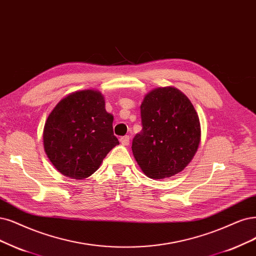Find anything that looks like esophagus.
Listing matches in <instances>:
<instances>
[{"mask_svg":"<svg viewBox=\"0 0 256 256\" xmlns=\"http://www.w3.org/2000/svg\"><path fill=\"white\" fill-rule=\"evenodd\" d=\"M120 142L122 146H128L130 144V137L128 136H123L120 138Z\"/></svg>","mask_w":256,"mask_h":256,"instance_id":"34e87169","label":"esophagus"}]
</instances>
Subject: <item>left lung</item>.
<instances>
[{
    "mask_svg": "<svg viewBox=\"0 0 256 256\" xmlns=\"http://www.w3.org/2000/svg\"><path fill=\"white\" fill-rule=\"evenodd\" d=\"M142 130L132 150L142 172L164 179L182 172L200 142V122L191 101L168 86L150 90L140 106Z\"/></svg>",
    "mask_w": 256,
    "mask_h": 256,
    "instance_id": "1",
    "label": "left lung"
}]
</instances>
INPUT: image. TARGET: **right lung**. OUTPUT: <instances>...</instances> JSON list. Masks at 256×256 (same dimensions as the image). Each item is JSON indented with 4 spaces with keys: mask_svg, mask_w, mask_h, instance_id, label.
<instances>
[{
    "mask_svg": "<svg viewBox=\"0 0 256 256\" xmlns=\"http://www.w3.org/2000/svg\"><path fill=\"white\" fill-rule=\"evenodd\" d=\"M112 116L98 90H85L63 98L47 118L43 142L47 157L66 177L84 179L119 144Z\"/></svg>",
    "mask_w": 256,
    "mask_h": 256,
    "instance_id": "obj_1",
    "label": "right lung"
}]
</instances>
